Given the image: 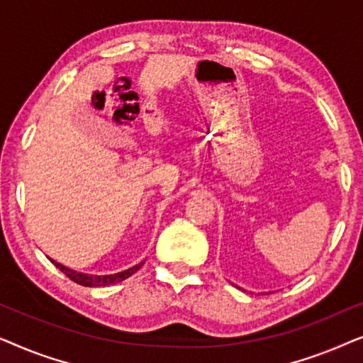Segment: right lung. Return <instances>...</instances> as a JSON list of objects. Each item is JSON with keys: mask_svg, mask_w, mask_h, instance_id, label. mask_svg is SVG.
Returning <instances> with one entry per match:
<instances>
[{"mask_svg": "<svg viewBox=\"0 0 363 363\" xmlns=\"http://www.w3.org/2000/svg\"><path fill=\"white\" fill-rule=\"evenodd\" d=\"M51 262L56 267H59V271H62L64 274L69 277V279L74 281V282H77V284H81V286H86V287H101V286L116 284V282H121L123 279H127V277H130L132 274H135V272L143 266V262H138V264L130 267V269L117 272V274H111V276H91V274H82V272H76V271L69 269V267L59 264V262H56L54 259H51Z\"/></svg>", "mask_w": 363, "mask_h": 363, "instance_id": "1", "label": "right lung"}]
</instances>
